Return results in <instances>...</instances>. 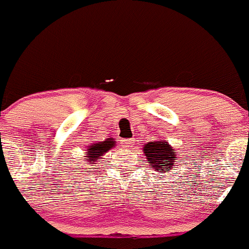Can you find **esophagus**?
<instances>
[{
	"label": "esophagus",
	"instance_id": "1",
	"mask_svg": "<svg viewBox=\"0 0 249 249\" xmlns=\"http://www.w3.org/2000/svg\"><path fill=\"white\" fill-rule=\"evenodd\" d=\"M121 145L124 148H130V147L135 145V140H133V139H124V140L121 141Z\"/></svg>",
	"mask_w": 249,
	"mask_h": 249
}]
</instances>
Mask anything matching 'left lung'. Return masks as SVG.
Segmentation results:
<instances>
[{
	"label": "left lung",
	"mask_w": 249,
	"mask_h": 249,
	"mask_svg": "<svg viewBox=\"0 0 249 249\" xmlns=\"http://www.w3.org/2000/svg\"><path fill=\"white\" fill-rule=\"evenodd\" d=\"M147 161L152 165L151 168H156L159 172L170 171L177 160V154L168 142L164 140L152 141L143 147Z\"/></svg>",
	"instance_id": "8db88e82"
}]
</instances>
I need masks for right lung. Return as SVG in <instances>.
<instances>
[{"mask_svg":"<svg viewBox=\"0 0 249 249\" xmlns=\"http://www.w3.org/2000/svg\"><path fill=\"white\" fill-rule=\"evenodd\" d=\"M115 142L116 141H114L113 138H109L106 141H101V142H96L90 145L87 152V158H89V161L95 162L98 159H101L104 156V153H107L109 149L113 148Z\"/></svg>","mask_w":249,"mask_h":249,"instance_id":"obj_1","label":"right lung"}]
</instances>
